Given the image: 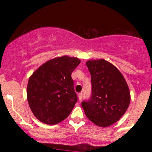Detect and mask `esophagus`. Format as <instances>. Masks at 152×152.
<instances>
[{"label":"esophagus","instance_id":"1","mask_svg":"<svg viewBox=\"0 0 152 152\" xmlns=\"http://www.w3.org/2000/svg\"><path fill=\"white\" fill-rule=\"evenodd\" d=\"M78 100L81 101L82 99V97H83V94H82V93L78 94Z\"/></svg>","mask_w":152,"mask_h":152}]
</instances>
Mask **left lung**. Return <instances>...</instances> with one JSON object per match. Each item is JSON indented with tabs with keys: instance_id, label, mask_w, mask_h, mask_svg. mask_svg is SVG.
Returning a JSON list of instances; mask_svg holds the SVG:
<instances>
[{
	"instance_id": "left-lung-1",
	"label": "left lung",
	"mask_w": 152,
	"mask_h": 152,
	"mask_svg": "<svg viewBox=\"0 0 152 152\" xmlns=\"http://www.w3.org/2000/svg\"><path fill=\"white\" fill-rule=\"evenodd\" d=\"M91 74L92 94L81 103L87 118L96 125L106 127L118 121L130 104L131 96L126 80L112 64L104 60L86 63Z\"/></svg>"
}]
</instances>
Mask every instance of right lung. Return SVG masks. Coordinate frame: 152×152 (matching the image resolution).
<instances>
[{"mask_svg":"<svg viewBox=\"0 0 152 152\" xmlns=\"http://www.w3.org/2000/svg\"><path fill=\"white\" fill-rule=\"evenodd\" d=\"M80 63L76 57H56L42 64L30 76L27 100L40 121L57 124L71 114L77 102L71 75Z\"/></svg>","mask_w":152,"mask_h":152,"instance_id":"1","label":"right lung"}]
</instances>
